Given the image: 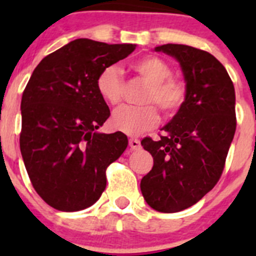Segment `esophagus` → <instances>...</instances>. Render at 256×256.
Returning a JSON list of instances; mask_svg holds the SVG:
<instances>
[{
	"label": "esophagus",
	"instance_id": "1",
	"mask_svg": "<svg viewBox=\"0 0 256 256\" xmlns=\"http://www.w3.org/2000/svg\"><path fill=\"white\" fill-rule=\"evenodd\" d=\"M130 146L132 150H138V148H141V142H140V140H137V138H130Z\"/></svg>",
	"mask_w": 256,
	"mask_h": 256
}]
</instances>
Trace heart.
I'll list each match as a JSON object with an SVG mask.
<instances>
[{"label": "heart", "mask_w": 256, "mask_h": 256, "mask_svg": "<svg viewBox=\"0 0 256 256\" xmlns=\"http://www.w3.org/2000/svg\"><path fill=\"white\" fill-rule=\"evenodd\" d=\"M132 70L148 88L141 97V106H123L118 108L110 119L115 130L126 134H140L148 130L159 122V112L166 118H172L186 105L188 88L184 80L173 76L170 65L158 56H144L136 60ZM98 94L106 104L116 106L123 101L126 82L116 65H108L100 72L96 80Z\"/></svg>", "instance_id": "b5f03b06"}]
</instances>
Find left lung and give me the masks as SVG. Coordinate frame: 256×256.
Returning <instances> with one entry per match:
<instances>
[{
    "instance_id": "8db88e82",
    "label": "left lung",
    "mask_w": 256,
    "mask_h": 256,
    "mask_svg": "<svg viewBox=\"0 0 256 256\" xmlns=\"http://www.w3.org/2000/svg\"><path fill=\"white\" fill-rule=\"evenodd\" d=\"M155 50L180 61L188 98L162 126L159 141H141L154 158L141 191L152 209L176 212L196 204L218 183L236 132V97L227 70L209 52L172 44Z\"/></svg>"
}]
</instances>
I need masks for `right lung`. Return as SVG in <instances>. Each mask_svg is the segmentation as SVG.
Wrapping results in <instances>:
<instances>
[{
  "instance_id": "add662e5",
  "label": "right lung",
  "mask_w": 256,
  "mask_h": 256,
  "mask_svg": "<svg viewBox=\"0 0 256 256\" xmlns=\"http://www.w3.org/2000/svg\"><path fill=\"white\" fill-rule=\"evenodd\" d=\"M134 50L79 38L47 55L32 74L22 97L20 151L36 192L54 209L94 205L106 187V169L128 146L124 133L97 132L110 108L96 80Z\"/></svg>"
}]
</instances>
